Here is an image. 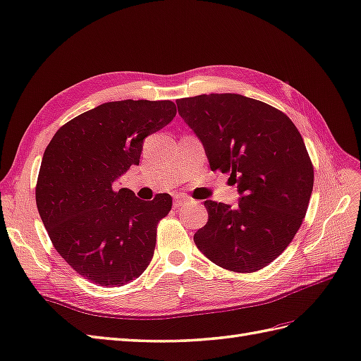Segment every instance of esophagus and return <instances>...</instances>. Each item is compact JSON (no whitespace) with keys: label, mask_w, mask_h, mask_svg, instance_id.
Segmentation results:
<instances>
[{"label":"esophagus","mask_w":361,"mask_h":361,"mask_svg":"<svg viewBox=\"0 0 361 361\" xmlns=\"http://www.w3.org/2000/svg\"><path fill=\"white\" fill-rule=\"evenodd\" d=\"M189 201V197L188 195H184V194H177V195H173V206L175 207H181V206H184Z\"/></svg>","instance_id":"1"}]
</instances>
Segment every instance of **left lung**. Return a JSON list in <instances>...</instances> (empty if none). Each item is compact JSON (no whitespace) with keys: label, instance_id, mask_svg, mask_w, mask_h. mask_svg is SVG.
Here are the masks:
<instances>
[{"label":"left lung","instance_id":"8db88e82","mask_svg":"<svg viewBox=\"0 0 361 361\" xmlns=\"http://www.w3.org/2000/svg\"><path fill=\"white\" fill-rule=\"evenodd\" d=\"M203 142L212 171L231 173L241 198L206 200L209 220L194 235L211 262L232 272L272 263L295 237L314 188V167L295 124L279 109L238 94L177 102Z\"/></svg>","mask_w":361,"mask_h":361}]
</instances>
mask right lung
<instances>
[{
	"label": "right lung",
	"mask_w": 361,
	"mask_h": 361,
	"mask_svg": "<svg viewBox=\"0 0 361 361\" xmlns=\"http://www.w3.org/2000/svg\"><path fill=\"white\" fill-rule=\"evenodd\" d=\"M177 115L169 99L99 104L56 130L44 150L37 207L56 252L92 283L116 288L145 272L172 197L142 201L115 183L138 166L142 141Z\"/></svg>",
	"instance_id": "add662e5"
}]
</instances>
